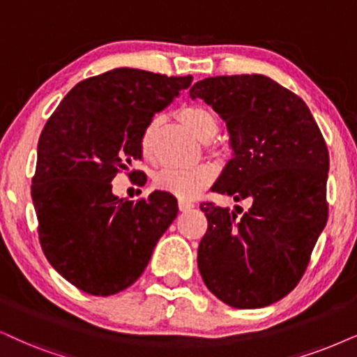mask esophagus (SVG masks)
Instances as JSON below:
<instances>
[{"mask_svg":"<svg viewBox=\"0 0 357 357\" xmlns=\"http://www.w3.org/2000/svg\"><path fill=\"white\" fill-rule=\"evenodd\" d=\"M179 211H183V212H186V211H191L192 207H194V204L191 201H184V199H179Z\"/></svg>","mask_w":357,"mask_h":357,"instance_id":"1","label":"esophagus"}]
</instances>
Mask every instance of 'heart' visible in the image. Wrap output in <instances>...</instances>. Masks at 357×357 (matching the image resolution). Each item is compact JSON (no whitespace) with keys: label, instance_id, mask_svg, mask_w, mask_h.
<instances>
[{"label":"heart","instance_id":"obj_1","mask_svg":"<svg viewBox=\"0 0 357 357\" xmlns=\"http://www.w3.org/2000/svg\"><path fill=\"white\" fill-rule=\"evenodd\" d=\"M178 119L201 142H209L215 137L219 130L215 116L207 108L199 105L183 107L178 112ZM158 126H160L158 119L151 120L143 130L142 137H139V151H142V156L145 160H153V156H155V138ZM214 168L207 163H201L186 169L163 168L155 174V184L163 191L174 194L181 199H194L214 181Z\"/></svg>","mask_w":357,"mask_h":357}]
</instances>
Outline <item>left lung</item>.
Listing matches in <instances>:
<instances>
[{"instance_id": "obj_1", "label": "left lung", "mask_w": 357, "mask_h": 357, "mask_svg": "<svg viewBox=\"0 0 357 357\" xmlns=\"http://www.w3.org/2000/svg\"><path fill=\"white\" fill-rule=\"evenodd\" d=\"M189 97L227 126L232 160L212 191L250 202L243 212L201 206L207 231L197 267L225 305L264 308L298 285L326 225V143L306 103L265 75L209 77Z\"/></svg>"}]
</instances>
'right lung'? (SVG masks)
I'll list each match as a JSON object with an SVG mask.
<instances>
[{
  "label": "right lung",
  "instance_id": "right-lung-1",
  "mask_svg": "<svg viewBox=\"0 0 357 357\" xmlns=\"http://www.w3.org/2000/svg\"><path fill=\"white\" fill-rule=\"evenodd\" d=\"M191 82L192 75L108 70L75 85L44 126L31 188L39 241L49 264L79 290L108 296L133 285L178 215L173 194L133 202L119 199L110 183L142 160L145 126Z\"/></svg>",
  "mask_w": 357,
  "mask_h": 357
}]
</instances>
